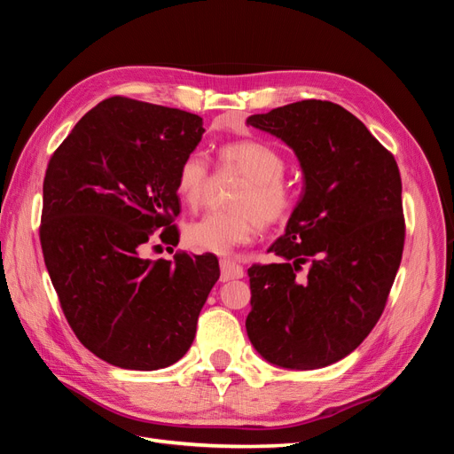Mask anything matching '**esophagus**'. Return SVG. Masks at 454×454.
Masks as SVG:
<instances>
[{
    "mask_svg": "<svg viewBox=\"0 0 454 454\" xmlns=\"http://www.w3.org/2000/svg\"><path fill=\"white\" fill-rule=\"evenodd\" d=\"M219 267H222V280L223 282L244 277L242 265H239L237 261H232V259H222L219 261Z\"/></svg>",
    "mask_w": 454,
    "mask_h": 454,
    "instance_id": "obj_1",
    "label": "esophagus"
}]
</instances>
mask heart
<instances>
[{
  "label": "heart",
  "mask_w": 454,
  "mask_h": 454,
  "mask_svg": "<svg viewBox=\"0 0 454 454\" xmlns=\"http://www.w3.org/2000/svg\"><path fill=\"white\" fill-rule=\"evenodd\" d=\"M222 172L244 176L231 197L235 210L210 212L185 227V242L197 252L227 254L250 242L263 227L280 225L292 217L297 189L286 180V159L265 142L242 140L219 147ZM210 184V164L199 151L184 157L176 176V191L189 208H199Z\"/></svg>",
  "instance_id": "1"
}]
</instances>
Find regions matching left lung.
Returning <instances> with one entry per match:
<instances>
[{
	"instance_id": "8db88e82",
	"label": "left lung",
	"mask_w": 454,
	"mask_h": 454,
	"mask_svg": "<svg viewBox=\"0 0 454 454\" xmlns=\"http://www.w3.org/2000/svg\"><path fill=\"white\" fill-rule=\"evenodd\" d=\"M248 125L295 151L305 187L284 237L269 248L280 263L248 269L246 332L274 365H332L375 327L400 269V168L364 122L333 102H294L252 115Z\"/></svg>"
}]
</instances>
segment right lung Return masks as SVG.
<instances>
[{
    "mask_svg": "<svg viewBox=\"0 0 454 454\" xmlns=\"http://www.w3.org/2000/svg\"><path fill=\"white\" fill-rule=\"evenodd\" d=\"M202 132L195 114L112 96L47 164L39 240L49 277L81 345L112 365L180 360L219 278L214 254L142 257L151 237L180 242L176 176Z\"/></svg>",
    "mask_w": 454,
    "mask_h": 454,
    "instance_id": "right-lung-1",
    "label": "right lung"
}]
</instances>
